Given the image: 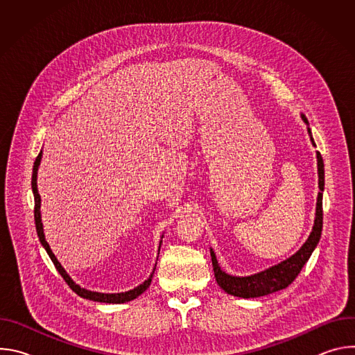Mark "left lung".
I'll return each instance as SVG.
<instances>
[{"instance_id": "obj_1", "label": "left lung", "mask_w": 355, "mask_h": 355, "mask_svg": "<svg viewBox=\"0 0 355 355\" xmlns=\"http://www.w3.org/2000/svg\"><path fill=\"white\" fill-rule=\"evenodd\" d=\"M302 119L305 123H309L306 116L302 115ZM308 132L311 133V129L308 128ZM311 140L313 141V137L311 135ZM318 171H319V195H318V205H316V219L313 230L303 244L296 254L289 257L288 260L282 261L278 266H274L263 272L250 275V277H233L226 274L220 270L216 261V256L214 250H211V257H212V266L215 271V278L218 281V285L227 292L229 295L239 296V297H259L264 296L272 292H277L279 289L286 288L289 284L293 282V279L297 277L300 270L305 266V263L312 256L315 247L318 245L320 236H322V227H323V189H324V164L320 153L318 151Z\"/></svg>"}]
</instances>
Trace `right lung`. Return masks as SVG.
<instances>
[{
    "label": "right lung",
    "mask_w": 355,
    "mask_h": 355,
    "mask_svg": "<svg viewBox=\"0 0 355 355\" xmlns=\"http://www.w3.org/2000/svg\"><path fill=\"white\" fill-rule=\"evenodd\" d=\"M40 159H42V151L37 155L35 163H33V173H32V191H33V196H35V225H36V232H37V237L42 243V245L44 247V250L47 251L49 257L52 259L56 270L59 271V274L63 277V279L67 282V285L81 297H85V299H89V300H95V302H104V303H125V302H129V300H133L136 299L139 295H141L148 286H150V282H151V277L150 275L148 279H146L143 284H140L139 286L133 288L132 291H128V292H121V293H99V292H91V291H87L84 288H80L70 277L69 274L64 271V268L60 266V263L58 261V259L55 257V254L52 252V250H50L46 239H44V234H43V226H42V220H40V195L37 192V185H36V177H37V167L40 164Z\"/></svg>",
    "instance_id": "right-lung-1"
}]
</instances>
